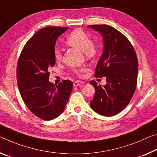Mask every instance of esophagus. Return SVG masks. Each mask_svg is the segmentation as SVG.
Instances as JSON below:
<instances>
[{
	"mask_svg": "<svg viewBox=\"0 0 157 157\" xmlns=\"http://www.w3.org/2000/svg\"><path fill=\"white\" fill-rule=\"evenodd\" d=\"M82 84H83V82L79 81V80H76L73 82V86H78L81 85Z\"/></svg>",
	"mask_w": 157,
	"mask_h": 157,
	"instance_id": "obj_1",
	"label": "esophagus"
}]
</instances>
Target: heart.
Listing matches in <instances>:
<instances>
[{"label": "heart", "instance_id": "obj_1", "mask_svg": "<svg viewBox=\"0 0 157 157\" xmlns=\"http://www.w3.org/2000/svg\"><path fill=\"white\" fill-rule=\"evenodd\" d=\"M67 44L74 47L77 49L83 51L85 55L89 58H92L96 55L98 52V47L94 41L91 40L89 35L82 29H75L69 34L66 38ZM54 57L56 62H60L62 59V53L61 49L56 47L54 50ZM82 70H77L75 72L77 75H79Z\"/></svg>", "mask_w": 157, "mask_h": 157}]
</instances>
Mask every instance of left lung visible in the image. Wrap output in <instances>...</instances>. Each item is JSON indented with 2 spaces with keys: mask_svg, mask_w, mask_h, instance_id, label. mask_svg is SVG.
Masks as SVG:
<instances>
[{
  "mask_svg": "<svg viewBox=\"0 0 157 157\" xmlns=\"http://www.w3.org/2000/svg\"><path fill=\"white\" fill-rule=\"evenodd\" d=\"M103 38V52L97 63L95 78L106 77L105 86L90 84L96 89L90 106L99 114L112 117L122 111L136 91L138 59L132 44L121 32L108 25H92Z\"/></svg>",
  "mask_w": 157,
  "mask_h": 157,
  "instance_id": "obj_1",
  "label": "left lung"
}]
</instances>
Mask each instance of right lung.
Masks as SVG:
<instances>
[{
  "label": "right lung",
  "instance_id": "right-lung-1",
  "mask_svg": "<svg viewBox=\"0 0 157 157\" xmlns=\"http://www.w3.org/2000/svg\"><path fill=\"white\" fill-rule=\"evenodd\" d=\"M68 29L49 26L39 30L24 45L17 63L21 98L30 111L43 120H52L63 113L73 89V82L68 79L58 84L49 81L48 70L56 63V41Z\"/></svg>",
  "mask_w": 157,
  "mask_h": 157
}]
</instances>
